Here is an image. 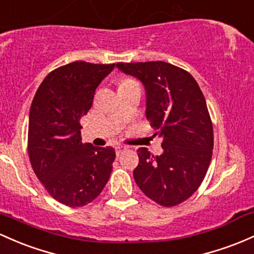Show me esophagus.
Masks as SVG:
<instances>
[{
    "mask_svg": "<svg viewBox=\"0 0 254 254\" xmlns=\"http://www.w3.org/2000/svg\"><path fill=\"white\" fill-rule=\"evenodd\" d=\"M125 149H127V146H123V144H118V146H116V153H117V155L121 154V153L124 152Z\"/></svg>",
    "mask_w": 254,
    "mask_h": 254,
    "instance_id": "obj_1",
    "label": "esophagus"
}]
</instances>
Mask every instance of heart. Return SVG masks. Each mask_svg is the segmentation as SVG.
<instances>
[{
    "label": "heart",
    "instance_id": "1",
    "mask_svg": "<svg viewBox=\"0 0 254 254\" xmlns=\"http://www.w3.org/2000/svg\"><path fill=\"white\" fill-rule=\"evenodd\" d=\"M127 82H131V80H130V79H127V80H124V82H123V83H127Z\"/></svg>",
    "mask_w": 254,
    "mask_h": 254
}]
</instances>
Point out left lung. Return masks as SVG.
Masks as SVG:
<instances>
[{"mask_svg":"<svg viewBox=\"0 0 254 254\" xmlns=\"http://www.w3.org/2000/svg\"><path fill=\"white\" fill-rule=\"evenodd\" d=\"M146 90V117L163 140L160 155L138 148L133 178L149 199L166 207L190 197L212 158L213 129L206 100L193 76L165 63H118Z\"/></svg>","mask_w":254,"mask_h":254,"instance_id":"obj_1","label":"left lung"}]
</instances>
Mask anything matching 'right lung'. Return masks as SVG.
<instances>
[{"instance_id":"right-lung-1","label":"right lung","mask_w":254,"mask_h":254,"mask_svg":"<svg viewBox=\"0 0 254 254\" xmlns=\"http://www.w3.org/2000/svg\"><path fill=\"white\" fill-rule=\"evenodd\" d=\"M114 64L74 61L54 69L36 91L29 117V157L36 176L61 204L80 207L108 182L116 152L82 143L80 118Z\"/></svg>"}]
</instances>
